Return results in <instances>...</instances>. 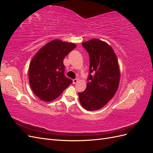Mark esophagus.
Returning a JSON list of instances; mask_svg holds the SVG:
<instances>
[{
  "instance_id": "esophagus-1",
  "label": "esophagus",
  "mask_w": 153,
  "mask_h": 153,
  "mask_svg": "<svg viewBox=\"0 0 153 153\" xmlns=\"http://www.w3.org/2000/svg\"><path fill=\"white\" fill-rule=\"evenodd\" d=\"M77 82H78V79H73V83L74 84H76Z\"/></svg>"
}]
</instances>
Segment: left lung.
I'll return each instance as SVG.
<instances>
[{"mask_svg":"<svg viewBox=\"0 0 153 153\" xmlns=\"http://www.w3.org/2000/svg\"><path fill=\"white\" fill-rule=\"evenodd\" d=\"M82 45L89 53L90 66L87 87L78 92L79 100L86 110H97L113 98L118 89L120 70L117 58L112 48L98 39Z\"/></svg>","mask_w":153,"mask_h":153,"instance_id":"left-lung-1","label":"left lung"}]
</instances>
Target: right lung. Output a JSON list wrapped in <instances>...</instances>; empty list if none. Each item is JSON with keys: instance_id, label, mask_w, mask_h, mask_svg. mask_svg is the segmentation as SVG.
Listing matches in <instances>:
<instances>
[{"instance_id": "add662e5", "label": "right lung", "mask_w": 153, "mask_h": 153, "mask_svg": "<svg viewBox=\"0 0 153 153\" xmlns=\"http://www.w3.org/2000/svg\"><path fill=\"white\" fill-rule=\"evenodd\" d=\"M76 47L72 43L55 39L39 50L29 65V80L34 94L45 101L61 95L73 82L64 75L63 60Z\"/></svg>"}]
</instances>
